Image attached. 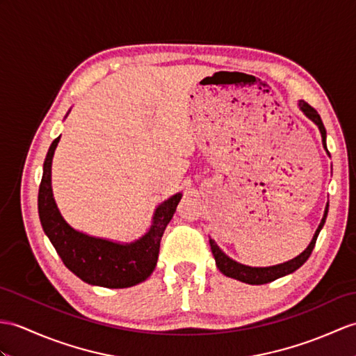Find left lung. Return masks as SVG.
Here are the masks:
<instances>
[{"label": "left lung", "instance_id": "obj_1", "mask_svg": "<svg viewBox=\"0 0 356 356\" xmlns=\"http://www.w3.org/2000/svg\"><path fill=\"white\" fill-rule=\"evenodd\" d=\"M299 106V109L307 115V117L316 124L318 127L320 134H321V143H323V148L327 152V147H326V129L323 126V121H321L320 115L317 113V111L311 107L307 102L300 100L297 103ZM330 156V154H329ZM327 211H329V204H326L325 208V213H323V218H321L320 225L316 230V234H314L311 243L308 244L307 249H305L299 256H296V258L286 261L284 264H277V266H270V267H250V266H244V264H239L236 261H234L232 258H229V256L222 252L220 247L217 245V243L213 241V239H209V244H211V250L213 258H216V264L218 270L222 273V275L227 276V277H232L239 280V282H244V284H250V285H262V284H268L273 282V280H276L279 277H284L286 275H291L297 268H300L307 259L311 256L312 250H314V245H316L317 241V236L320 234V230L323 229L325 226V221L327 217Z\"/></svg>", "mask_w": 356, "mask_h": 356}]
</instances>
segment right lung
Returning <instances> with one entry per match:
<instances>
[{"mask_svg":"<svg viewBox=\"0 0 356 356\" xmlns=\"http://www.w3.org/2000/svg\"><path fill=\"white\" fill-rule=\"evenodd\" d=\"M59 140L60 136L48 148L38 195L39 218L45 235L65 267L89 285L129 288L144 282L158 262L163 230L175 216L181 193L162 202L154 209L150 229L131 243L112 241L80 232L66 222L53 197L51 163Z\"/></svg>","mask_w":356,"mask_h":356,"instance_id":"obj_1","label":"right lung"}]
</instances>
